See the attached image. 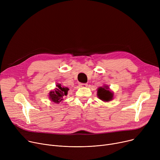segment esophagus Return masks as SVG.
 I'll return each instance as SVG.
<instances>
[{
	"mask_svg": "<svg viewBox=\"0 0 160 160\" xmlns=\"http://www.w3.org/2000/svg\"><path fill=\"white\" fill-rule=\"evenodd\" d=\"M80 86L82 88H86L88 87L87 83H80Z\"/></svg>",
	"mask_w": 160,
	"mask_h": 160,
	"instance_id": "1",
	"label": "esophagus"
}]
</instances>
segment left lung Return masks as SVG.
<instances>
[{
    "instance_id": "left-lung-1",
    "label": "left lung",
    "mask_w": 160,
    "mask_h": 160,
    "mask_svg": "<svg viewBox=\"0 0 160 160\" xmlns=\"http://www.w3.org/2000/svg\"><path fill=\"white\" fill-rule=\"evenodd\" d=\"M113 93L108 85H104L97 89V97L104 102H110L113 98Z\"/></svg>"
}]
</instances>
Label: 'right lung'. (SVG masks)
<instances>
[{
  "label": "right lung",
  "instance_id": "right-lung-1",
  "mask_svg": "<svg viewBox=\"0 0 160 160\" xmlns=\"http://www.w3.org/2000/svg\"><path fill=\"white\" fill-rule=\"evenodd\" d=\"M56 88L54 90L50 91L48 93V98L50 101L55 104H59L64 100L65 96L67 95L69 89L67 87H65L61 83H56Z\"/></svg>",
  "mask_w": 160,
  "mask_h": 160
}]
</instances>
